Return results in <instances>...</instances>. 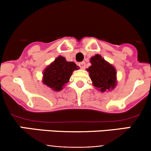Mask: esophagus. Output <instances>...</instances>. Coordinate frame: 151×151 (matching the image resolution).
Wrapping results in <instances>:
<instances>
[{"mask_svg": "<svg viewBox=\"0 0 151 151\" xmlns=\"http://www.w3.org/2000/svg\"><path fill=\"white\" fill-rule=\"evenodd\" d=\"M79 66H80V68H82V69H85V63L84 61L81 62V63L79 64Z\"/></svg>", "mask_w": 151, "mask_h": 151, "instance_id": "1", "label": "esophagus"}]
</instances>
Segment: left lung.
<instances>
[{
  "instance_id": "left-lung-1",
  "label": "left lung",
  "mask_w": 151,
  "mask_h": 151,
  "mask_svg": "<svg viewBox=\"0 0 151 151\" xmlns=\"http://www.w3.org/2000/svg\"><path fill=\"white\" fill-rule=\"evenodd\" d=\"M91 66L87 68L93 85L101 92L113 89L116 85V71L99 55L91 59Z\"/></svg>"
}]
</instances>
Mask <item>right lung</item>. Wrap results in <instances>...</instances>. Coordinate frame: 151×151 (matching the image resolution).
<instances>
[{"instance_id": "add662e5", "label": "right lung", "mask_w": 151, "mask_h": 151, "mask_svg": "<svg viewBox=\"0 0 151 151\" xmlns=\"http://www.w3.org/2000/svg\"><path fill=\"white\" fill-rule=\"evenodd\" d=\"M77 68L74 62H68L65 58L59 56L44 71V84L55 91H60L68 82L73 71Z\"/></svg>"}]
</instances>
